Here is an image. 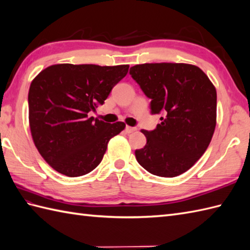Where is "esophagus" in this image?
Here are the masks:
<instances>
[{"mask_svg": "<svg viewBox=\"0 0 250 250\" xmlns=\"http://www.w3.org/2000/svg\"><path fill=\"white\" fill-rule=\"evenodd\" d=\"M137 129L136 127H134V126H129L127 125L126 127H125V132L126 133H133V132H135Z\"/></svg>", "mask_w": 250, "mask_h": 250, "instance_id": "esophagus-1", "label": "esophagus"}]
</instances>
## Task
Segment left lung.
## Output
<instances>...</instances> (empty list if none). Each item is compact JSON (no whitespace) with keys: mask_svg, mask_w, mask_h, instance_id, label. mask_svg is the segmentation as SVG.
Masks as SVG:
<instances>
[{"mask_svg":"<svg viewBox=\"0 0 250 250\" xmlns=\"http://www.w3.org/2000/svg\"><path fill=\"white\" fill-rule=\"evenodd\" d=\"M130 74L162 114L147 144L135 150L139 165L152 175L172 178L188 171L211 143L216 126V89L199 67L183 62L142 63Z\"/></svg>","mask_w":250,"mask_h":250,"instance_id":"left-lung-1","label":"left lung"}]
</instances>
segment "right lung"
Masks as SVG:
<instances>
[{
  "label": "right lung",
  "mask_w": 250,
  "mask_h": 250,
  "mask_svg": "<svg viewBox=\"0 0 250 250\" xmlns=\"http://www.w3.org/2000/svg\"><path fill=\"white\" fill-rule=\"evenodd\" d=\"M129 65L57 63L40 71L28 90V123L38 152L54 170L80 177L94 170L109 139L125 130L89 117L123 80Z\"/></svg>",
  "instance_id": "obj_1"
}]
</instances>
